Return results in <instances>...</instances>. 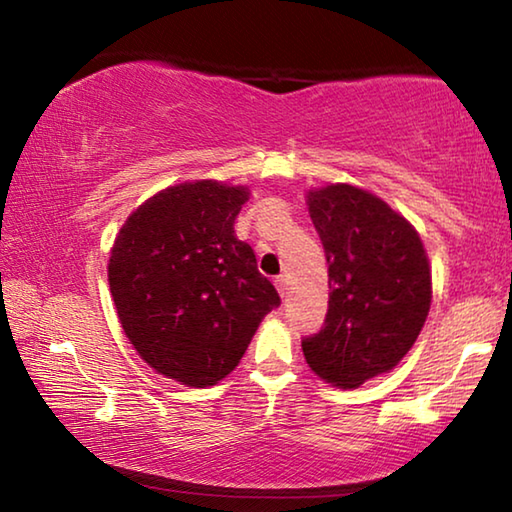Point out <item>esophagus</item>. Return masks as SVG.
Listing matches in <instances>:
<instances>
[{
	"label": "esophagus",
	"instance_id": "obj_1",
	"mask_svg": "<svg viewBox=\"0 0 512 512\" xmlns=\"http://www.w3.org/2000/svg\"><path fill=\"white\" fill-rule=\"evenodd\" d=\"M275 289H277V293H280V296L284 298V293H287V280H284L282 275L275 277Z\"/></svg>",
	"mask_w": 512,
	"mask_h": 512
}]
</instances>
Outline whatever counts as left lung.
<instances>
[{
	"instance_id": "left-lung-1",
	"label": "left lung",
	"mask_w": 512,
	"mask_h": 512,
	"mask_svg": "<svg viewBox=\"0 0 512 512\" xmlns=\"http://www.w3.org/2000/svg\"><path fill=\"white\" fill-rule=\"evenodd\" d=\"M307 205L332 293L325 325L302 339V352L327 384L357 388L413 348L431 307L429 259L413 225L366 189H311Z\"/></svg>"
}]
</instances>
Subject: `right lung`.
Returning <instances> with one entry per match:
<instances>
[{
  "mask_svg": "<svg viewBox=\"0 0 512 512\" xmlns=\"http://www.w3.org/2000/svg\"><path fill=\"white\" fill-rule=\"evenodd\" d=\"M246 187L196 180L162 189L121 225L108 282L119 323L160 375L214 386L239 366L280 296L235 237Z\"/></svg>",
  "mask_w": 512,
  "mask_h": 512,
  "instance_id": "obj_1",
  "label": "right lung"
}]
</instances>
